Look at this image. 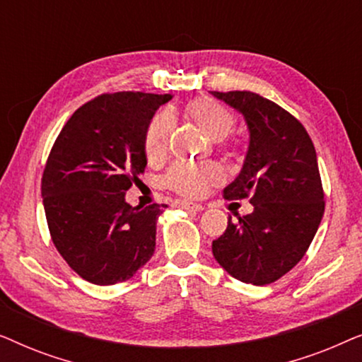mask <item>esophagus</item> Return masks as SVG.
<instances>
[{
    "label": "esophagus",
    "mask_w": 362,
    "mask_h": 362,
    "mask_svg": "<svg viewBox=\"0 0 362 362\" xmlns=\"http://www.w3.org/2000/svg\"><path fill=\"white\" fill-rule=\"evenodd\" d=\"M176 206L177 207H182V209H187V211H194V212H199L204 209V206L202 204H197V202H189V201H176Z\"/></svg>",
    "instance_id": "obj_1"
}]
</instances>
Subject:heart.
I'll return each mask as SVG.
<instances>
[{"label": "heart", "mask_w": 362, "mask_h": 362, "mask_svg": "<svg viewBox=\"0 0 362 362\" xmlns=\"http://www.w3.org/2000/svg\"><path fill=\"white\" fill-rule=\"evenodd\" d=\"M185 117L206 133L211 140L221 141L234 132L235 115L229 107L212 97H196L185 105ZM173 135V118L158 113L148 123L143 136V150L150 163H160L168 156ZM222 180V171L212 163L206 165H176L165 177L166 186L185 197H201L211 186Z\"/></svg>", "instance_id": "1"}]
</instances>
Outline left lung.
Segmentation results:
<instances>
[{"instance_id":"obj_1","label":"left lung","mask_w":362,"mask_h":362,"mask_svg":"<svg viewBox=\"0 0 362 362\" xmlns=\"http://www.w3.org/2000/svg\"><path fill=\"white\" fill-rule=\"evenodd\" d=\"M245 117L250 132L240 175L226 199H247L254 212L227 221L212 254L227 274L252 285L274 284L308 250L325 212L313 141L285 108L249 90L212 92Z\"/></svg>"}]
</instances>
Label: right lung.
<instances>
[{"label": "right lung", "instance_id": "right-lung-1", "mask_svg": "<svg viewBox=\"0 0 362 362\" xmlns=\"http://www.w3.org/2000/svg\"><path fill=\"white\" fill-rule=\"evenodd\" d=\"M170 93H102L59 133L41 192L51 239L67 265L95 285H115L151 259L165 204L133 207L125 191L145 173L148 123Z\"/></svg>", "mask_w": 362, "mask_h": 362}]
</instances>
